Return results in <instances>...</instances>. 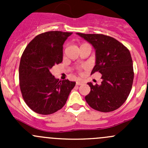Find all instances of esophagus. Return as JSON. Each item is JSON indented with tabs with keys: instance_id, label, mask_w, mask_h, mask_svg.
Returning a JSON list of instances; mask_svg holds the SVG:
<instances>
[{
	"instance_id": "34e87169",
	"label": "esophagus",
	"mask_w": 148,
	"mask_h": 148,
	"mask_svg": "<svg viewBox=\"0 0 148 148\" xmlns=\"http://www.w3.org/2000/svg\"><path fill=\"white\" fill-rule=\"evenodd\" d=\"M76 84L78 85V86H79V85L83 84V82H82V81H77V82H76Z\"/></svg>"
}]
</instances>
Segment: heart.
<instances>
[{
  "label": "heart",
  "instance_id": "1",
  "mask_svg": "<svg viewBox=\"0 0 148 148\" xmlns=\"http://www.w3.org/2000/svg\"><path fill=\"white\" fill-rule=\"evenodd\" d=\"M79 70H80V68H79Z\"/></svg>",
  "mask_w": 148,
  "mask_h": 148
}]
</instances>
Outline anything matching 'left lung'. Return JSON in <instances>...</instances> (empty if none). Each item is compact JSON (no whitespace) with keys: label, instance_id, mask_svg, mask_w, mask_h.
<instances>
[{"label":"left lung","instance_id":"obj_1","mask_svg":"<svg viewBox=\"0 0 148 148\" xmlns=\"http://www.w3.org/2000/svg\"><path fill=\"white\" fill-rule=\"evenodd\" d=\"M94 46L96 64L91 74H102L100 85L88 84L91 91L85 97L94 110L112 112L120 107L130 93L134 79L133 66L129 49L112 37L103 34L77 33Z\"/></svg>","mask_w":148,"mask_h":148}]
</instances>
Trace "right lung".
Listing matches in <instances>:
<instances>
[{
  "label": "right lung",
  "mask_w": 148,
  "mask_h": 148,
  "mask_svg": "<svg viewBox=\"0 0 148 148\" xmlns=\"http://www.w3.org/2000/svg\"><path fill=\"white\" fill-rule=\"evenodd\" d=\"M72 33L48 31L36 36L25 49L19 65V84L26 104L35 112L51 114L66 102L76 82L59 81L50 70L63 60V44Z\"/></svg>",
  "instance_id": "add662e5"
}]
</instances>
